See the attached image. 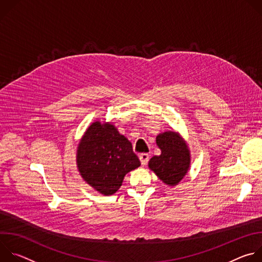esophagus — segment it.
I'll return each instance as SVG.
<instances>
[{"mask_svg": "<svg viewBox=\"0 0 262 262\" xmlns=\"http://www.w3.org/2000/svg\"><path fill=\"white\" fill-rule=\"evenodd\" d=\"M139 159H140V161H141V164H142L143 166H145V165H147V163H148V161H149V156H148L147 154H142V155L139 156Z\"/></svg>", "mask_w": 262, "mask_h": 262, "instance_id": "esophagus-1", "label": "esophagus"}]
</instances>
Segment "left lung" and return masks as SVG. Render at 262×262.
<instances>
[{
	"label": "left lung",
	"instance_id": "obj_1",
	"mask_svg": "<svg viewBox=\"0 0 262 262\" xmlns=\"http://www.w3.org/2000/svg\"><path fill=\"white\" fill-rule=\"evenodd\" d=\"M157 145L162 154L151 158L148 166L163 182L174 186L189 171L191 157L188 145L178 133L170 130L157 136Z\"/></svg>",
	"mask_w": 262,
	"mask_h": 262
}]
</instances>
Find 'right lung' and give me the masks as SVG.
I'll use <instances>...</instances> for the list:
<instances>
[{
  "label": "right lung",
  "instance_id": "add662e5",
  "mask_svg": "<svg viewBox=\"0 0 262 262\" xmlns=\"http://www.w3.org/2000/svg\"><path fill=\"white\" fill-rule=\"evenodd\" d=\"M83 179L102 195H113L124 176L140 167L132 143L112 123L93 122L85 132L77 151Z\"/></svg>",
  "mask_w": 262,
  "mask_h": 262
}]
</instances>
